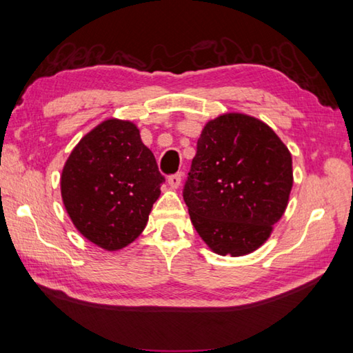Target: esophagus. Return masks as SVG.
Instances as JSON below:
<instances>
[{
    "label": "esophagus",
    "instance_id": "34e87169",
    "mask_svg": "<svg viewBox=\"0 0 353 353\" xmlns=\"http://www.w3.org/2000/svg\"><path fill=\"white\" fill-rule=\"evenodd\" d=\"M182 183V174L181 172H177V174H172L168 177V185L171 186L172 190H177L179 186Z\"/></svg>",
    "mask_w": 353,
    "mask_h": 353
}]
</instances>
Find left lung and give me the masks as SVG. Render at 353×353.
Masks as SVG:
<instances>
[{
	"label": "left lung",
	"mask_w": 353,
	"mask_h": 353,
	"mask_svg": "<svg viewBox=\"0 0 353 353\" xmlns=\"http://www.w3.org/2000/svg\"><path fill=\"white\" fill-rule=\"evenodd\" d=\"M183 200L212 252L241 257L271 237L294 185L291 151L257 117L225 113L205 123Z\"/></svg>",
	"instance_id": "8db88e82"
}]
</instances>
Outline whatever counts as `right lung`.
<instances>
[{
  "label": "right lung",
  "instance_id": "1",
  "mask_svg": "<svg viewBox=\"0 0 353 353\" xmlns=\"http://www.w3.org/2000/svg\"><path fill=\"white\" fill-rule=\"evenodd\" d=\"M163 182L136 123L110 117L67 157L61 196L82 236L102 250L119 251L145 230Z\"/></svg>",
  "mask_w": 353,
  "mask_h": 353
}]
</instances>
